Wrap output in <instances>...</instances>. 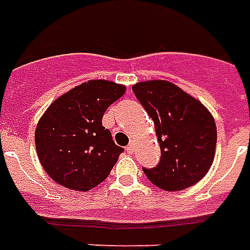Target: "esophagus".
Wrapping results in <instances>:
<instances>
[{"label":"esophagus","instance_id":"obj_1","mask_svg":"<svg viewBox=\"0 0 250 250\" xmlns=\"http://www.w3.org/2000/svg\"><path fill=\"white\" fill-rule=\"evenodd\" d=\"M125 151H127L128 153H130V155H131V153L134 152V145H133V144H130V145H128V146L125 148Z\"/></svg>","mask_w":250,"mask_h":250}]
</instances>
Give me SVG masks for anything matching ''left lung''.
I'll list each match as a JSON object with an SVG mask.
<instances>
[{
	"instance_id": "left-lung-1",
	"label": "left lung",
	"mask_w": 250,
	"mask_h": 250,
	"mask_svg": "<svg viewBox=\"0 0 250 250\" xmlns=\"http://www.w3.org/2000/svg\"><path fill=\"white\" fill-rule=\"evenodd\" d=\"M135 97L153 120L160 145L159 165L144 168L152 184L163 191H183L208 174L216 155L217 130L201 101L166 80L133 85Z\"/></svg>"
}]
</instances>
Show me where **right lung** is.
Returning <instances> with one entry per match:
<instances>
[{
	"mask_svg": "<svg viewBox=\"0 0 250 250\" xmlns=\"http://www.w3.org/2000/svg\"><path fill=\"white\" fill-rule=\"evenodd\" d=\"M125 92V85L90 80L49 105L36 127V151L55 183L90 191L109 176L125 151L102 125L105 110Z\"/></svg>",
	"mask_w": 250,
	"mask_h": 250,
	"instance_id": "1",
	"label": "right lung"
}]
</instances>
